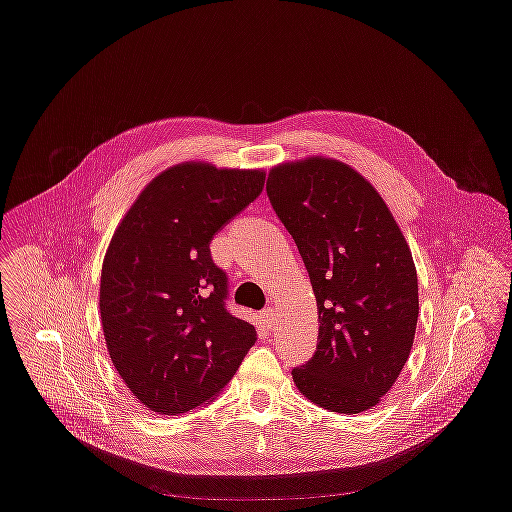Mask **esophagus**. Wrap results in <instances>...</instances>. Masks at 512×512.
Segmentation results:
<instances>
[{"mask_svg": "<svg viewBox=\"0 0 512 512\" xmlns=\"http://www.w3.org/2000/svg\"><path fill=\"white\" fill-rule=\"evenodd\" d=\"M261 317H263V323H265L267 329H273V327H275V323H277L275 319H277V317H275L273 307H267V309L261 313Z\"/></svg>", "mask_w": 512, "mask_h": 512, "instance_id": "obj_1", "label": "esophagus"}]
</instances>
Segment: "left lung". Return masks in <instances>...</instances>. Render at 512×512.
<instances>
[{"mask_svg": "<svg viewBox=\"0 0 512 512\" xmlns=\"http://www.w3.org/2000/svg\"><path fill=\"white\" fill-rule=\"evenodd\" d=\"M267 197L299 249L319 313L315 354L293 382L329 412H366L394 386L414 344L410 247L378 191L339 160L271 168Z\"/></svg>", "mask_w": 512, "mask_h": 512, "instance_id": "8db88e82", "label": "left lung"}]
</instances>
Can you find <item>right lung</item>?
<instances>
[{"label":"right lung","instance_id":"obj_1","mask_svg":"<svg viewBox=\"0 0 512 512\" xmlns=\"http://www.w3.org/2000/svg\"><path fill=\"white\" fill-rule=\"evenodd\" d=\"M263 183V170L170 166L114 231L100 277L104 339L116 372L152 412L213 402L257 342L255 327L225 307L227 275L209 245Z\"/></svg>","mask_w":512,"mask_h":512}]
</instances>
